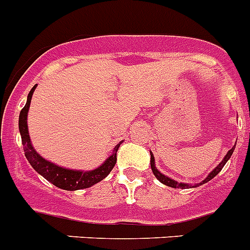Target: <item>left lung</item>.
I'll use <instances>...</instances> for the list:
<instances>
[{
    "label": "left lung",
    "instance_id": "1",
    "mask_svg": "<svg viewBox=\"0 0 250 250\" xmlns=\"http://www.w3.org/2000/svg\"><path fill=\"white\" fill-rule=\"evenodd\" d=\"M236 144V143H235ZM234 149H235V146H232L231 149H230L229 151L227 153V155L223 158V161L220 162V163L217 164L216 167L214 168V169L211 170L210 173H208V176L205 178L202 182L200 183H193V185H188V183H182V182H177V181L172 180V178H169L168 176H166V174H163L162 172H159V170L157 169V167H155V161H154V155H153V153L150 151V167H151V170H153V174H154L155 177H157V180L159 181V182H162L163 185H166V186L168 187H172V188H195V187H198L201 186V185H204V183L208 182L210 180H212L216 174H219V172H220L221 169L224 168V166L227 164V162L229 161L230 157H231L232 151H234Z\"/></svg>",
    "mask_w": 250,
    "mask_h": 250
}]
</instances>
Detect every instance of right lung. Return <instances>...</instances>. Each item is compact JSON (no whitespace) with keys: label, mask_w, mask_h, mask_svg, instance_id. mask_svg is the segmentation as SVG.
<instances>
[{"label":"right lung","mask_w":250,"mask_h":250,"mask_svg":"<svg viewBox=\"0 0 250 250\" xmlns=\"http://www.w3.org/2000/svg\"><path fill=\"white\" fill-rule=\"evenodd\" d=\"M36 86L38 84H35L29 92V95H27L26 104L20 111V116H19V130H20L21 142H22L25 157H26L30 166L40 176L44 177L46 181L53 183L55 187H59V188L65 189V191H77V189L88 188V187H92L93 185L106 178L108 173L112 170V168L115 167V164H116V153L121 143H119L115 146L112 154L100 167L95 168L92 170H77L61 167V166H57L52 162L46 161L45 158H42L34 149L31 140H30L29 129H27V112H29L30 102H31V97H33Z\"/></svg>","instance_id":"obj_1"}]
</instances>
